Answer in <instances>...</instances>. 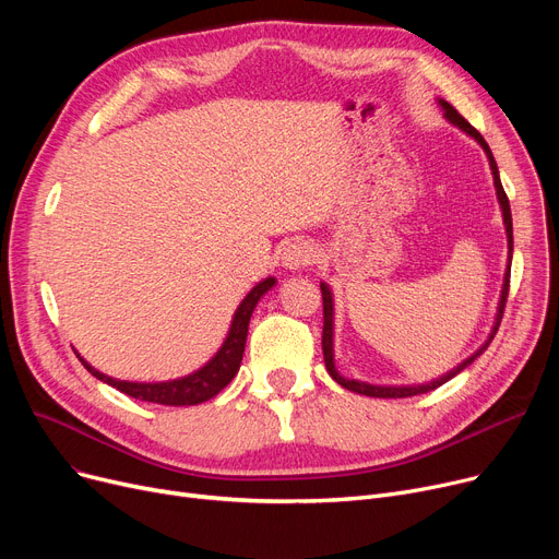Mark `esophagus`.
<instances>
[{
	"label": "esophagus",
	"mask_w": 559,
	"mask_h": 559,
	"mask_svg": "<svg viewBox=\"0 0 559 559\" xmlns=\"http://www.w3.org/2000/svg\"><path fill=\"white\" fill-rule=\"evenodd\" d=\"M314 258H317V251L310 242H292L281 253V262H283L285 270L308 267V264L314 262Z\"/></svg>",
	"instance_id": "esophagus-1"
}]
</instances>
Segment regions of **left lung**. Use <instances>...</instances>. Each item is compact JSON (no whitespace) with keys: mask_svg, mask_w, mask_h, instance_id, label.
Wrapping results in <instances>:
<instances>
[{"mask_svg":"<svg viewBox=\"0 0 559 559\" xmlns=\"http://www.w3.org/2000/svg\"><path fill=\"white\" fill-rule=\"evenodd\" d=\"M439 106H442L444 110V117L455 124L460 131H464L466 135H472L489 158V167H491V176H493V188H496V197H498V203H501V211H503V224H506V233H508V270H506V278H503V289H501V299H498V310H496V321H493V329L489 333V337L485 340V344L476 350L474 356H468L466 360H462L455 369H451L449 373L439 376L435 380H430V383H421V385H371V383H362V380H356V378H344L337 369H335V354H333V292L326 283H321V299H324V335H321V348H324V362H326V369L331 373V378L335 380L337 385H342L344 390H350V392H358V394H365V396H373V399H405V396H417V394H426V392H432L437 390L439 385H444L447 380H451L453 376H457L464 367L472 365L478 356H483V350L489 346V342L493 340L498 326H501V319H503V310H506V301H508V289H510V267H512V213H510V201H508V194L503 190V183H501V176H498V167H496V160L491 156V150L489 144L485 142V138L468 124L464 117L444 99H437Z\"/></svg>","mask_w":559,"mask_h":559,"instance_id":"obj_1","label":"left lung"}]
</instances>
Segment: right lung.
Wrapping results in <instances>:
<instances>
[{"mask_svg": "<svg viewBox=\"0 0 559 559\" xmlns=\"http://www.w3.org/2000/svg\"><path fill=\"white\" fill-rule=\"evenodd\" d=\"M276 278L270 276L260 281L249 295L242 299L230 321L228 335L224 344L219 346L217 354L205 362L201 369L183 376V378H174V380H163V383H131V380H117L110 378L95 367L87 365L79 354L76 358L81 365L91 371L95 378L104 380L110 388L124 392L131 399L138 401H150V403H160V405H197L213 399L219 394L230 380L235 378L240 369L242 356H245V344H247V333H249V319L253 314V308L258 306L260 297L264 292H270L274 287Z\"/></svg>", "mask_w": 559, "mask_h": 559, "instance_id": "right-lung-1", "label": "right lung"}]
</instances>
